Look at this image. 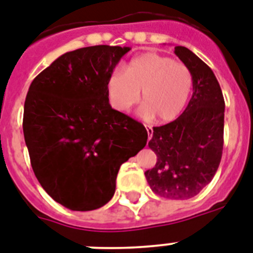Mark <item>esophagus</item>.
Masks as SVG:
<instances>
[{"instance_id":"1","label":"esophagus","mask_w":253,"mask_h":253,"mask_svg":"<svg viewBox=\"0 0 253 253\" xmlns=\"http://www.w3.org/2000/svg\"><path fill=\"white\" fill-rule=\"evenodd\" d=\"M145 128L147 130V138L151 139V137H153V128H151L150 125H145Z\"/></svg>"}]
</instances>
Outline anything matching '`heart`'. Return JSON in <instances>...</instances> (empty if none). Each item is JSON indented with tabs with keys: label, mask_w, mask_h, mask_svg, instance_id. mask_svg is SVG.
I'll return each mask as SVG.
<instances>
[{
	"label": "heart",
	"mask_w": 253,
	"mask_h": 253,
	"mask_svg": "<svg viewBox=\"0 0 253 253\" xmlns=\"http://www.w3.org/2000/svg\"><path fill=\"white\" fill-rule=\"evenodd\" d=\"M192 90V74L183 62L155 52L132 58L125 74L115 70L107 81V94L115 110L126 112L139 102L141 114L158 121L175 120L187 104Z\"/></svg>",
	"instance_id": "heart-1"
}]
</instances>
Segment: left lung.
Wrapping results in <instances>:
<instances>
[{"mask_svg":"<svg viewBox=\"0 0 253 253\" xmlns=\"http://www.w3.org/2000/svg\"><path fill=\"white\" fill-rule=\"evenodd\" d=\"M175 54L192 74L193 94L176 120L155 126L149 147L157 163L145 172L151 191L171 200L199 195L211 181L222 158L225 100L213 70L185 46Z\"/></svg>","mask_w":253,"mask_h":253,"instance_id":"obj_1","label":"left lung"}]
</instances>
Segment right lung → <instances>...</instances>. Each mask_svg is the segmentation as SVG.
<instances>
[{
    "instance_id": "add662e5",
    "label": "right lung",
    "mask_w": 253,
    "mask_h": 253,
    "mask_svg": "<svg viewBox=\"0 0 253 253\" xmlns=\"http://www.w3.org/2000/svg\"><path fill=\"white\" fill-rule=\"evenodd\" d=\"M129 46H84L61 54L32 81L23 112L31 166L44 191L62 207L106 205L120 166L142 150L141 123L114 110L107 81Z\"/></svg>"
}]
</instances>
